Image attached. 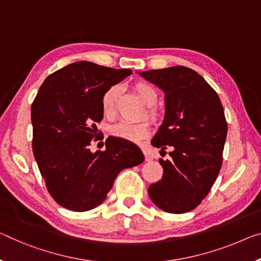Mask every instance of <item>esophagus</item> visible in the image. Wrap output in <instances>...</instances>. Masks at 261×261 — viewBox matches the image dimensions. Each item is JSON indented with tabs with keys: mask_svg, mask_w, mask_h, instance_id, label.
I'll return each mask as SVG.
<instances>
[{
	"mask_svg": "<svg viewBox=\"0 0 261 261\" xmlns=\"http://www.w3.org/2000/svg\"><path fill=\"white\" fill-rule=\"evenodd\" d=\"M143 154H144V160H146L147 162H149V161H151V160L154 159L153 158V154H151L148 149H143Z\"/></svg>",
	"mask_w": 261,
	"mask_h": 261,
	"instance_id": "esophagus-1",
	"label": "esophagus"
}]
</instances>
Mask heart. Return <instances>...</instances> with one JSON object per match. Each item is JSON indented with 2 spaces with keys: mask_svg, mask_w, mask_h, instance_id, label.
Listing matches in <instances>:
<instances>
[{
  "mask_svg": "<svg viewBox=\"0 0 261 261\" xmlns=\"http://www.w3.org/2000/svg\"><path fill=\"white\" fill-rule=\"evenodd\" d=\"M134 90L139 98L142 100V102L147 106H153L154 103L158 101L159 94L153 86L147 83H138L134 86ZM119 94V87L112 86L108 89L102 95L101 99V108L102 113L107 118H113L117 112V99ZM147 114L149 117L156 120L158 119V112L154 111L153 108H148ZM151 130L150 123L148 121H141V122H126L120 121L118 123H114L113 126L110 128V133L115 136V138L126 140L128 142H139L147 138Z\"/></svg>",
  "mask_w": 261,
  "mask_h": 261,
  "instance_id": "1",
  "label": "heart"
}]
</instances>
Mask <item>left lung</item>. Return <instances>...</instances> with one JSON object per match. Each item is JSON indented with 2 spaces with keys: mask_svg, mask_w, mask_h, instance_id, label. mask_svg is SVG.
Here are the masks:
<instances>
[{
  "mask_svg": "<svg viewBox=\"0 0 261 261\" xmlns=\"http://www.w3.org/2000/svg\"><path fill=\"white\" fill-rule=\"evenodd\" d=\"M164 93V118L151 139L160 154L162 179L148 188L156 206L184 214L209 194L223 161L227 125L216 91L202 75L186 66L138 72Z\"/></svg>",
  "mask_w": 261,
  "mask_h": 261,
  "instance_id": "obj_1",
  "label": "left lung"
}]
</instances>
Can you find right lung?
Returning a JSON list of instances; mask_svg holds the SVG:
<instances>
[{"label": "right lung", "instance_id": "1", "mask_svg": "<svg viewBox=\"0 0 261 261\" xmlns=\"http://www.w3.org/2000/svg\"><path fill=\"white\" fill-rule=\"evenodd\" d=\"M132 74L82 61L54 72L31 106L33 150L50 195L66 209L87 211L106 199L122 169L142 163L133 142L110 136L106 149L91 151L95 123L103 118L105 92Z\"/></svg>", "mask_w": 261, "mask_h": 261}]
</instances>
